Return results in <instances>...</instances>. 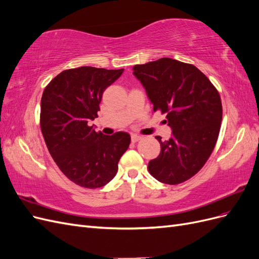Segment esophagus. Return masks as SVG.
<instances>
[{"label": "esophagus", "mask_w": 259, "mask_h": 259, "mask_svg": "<svg viewBox=\"0 0 259 259\" xmlns=\"http://www.w3.org/2000/svg\"><path fill=\"white\" fill-rule=\"evenodd\" d=\"M143 137L142 136H138V135H132V142L133 143H136V142H138V140H140V139H142Z\"/></svg>", "instance_id": "1"}]
</instances>
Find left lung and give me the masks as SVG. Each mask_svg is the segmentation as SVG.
I'll return each instance as SVG.
<instances>
[{
	"label": "left lung",
	"mask_w": 259,
	"mask_h": 259,
	"mask_svg": "<svg viewBox=\"0 0 259 259\" xmlns=\"http://www.w3.org/2000/svg\"><path fill=\"white\" fill-rule=\"evenodd\" d=\"M133 69L153 111L166 114L165 123L173 130L165 142L155 136L161 153L149 162V173L164 184H182L204 166L214 150L223 119L221 95L191 64L161 58Z\"/></svg>",
	"instance_id": "obj_1"
}]
</instances>
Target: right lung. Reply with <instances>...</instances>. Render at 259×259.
I'll list each match as a JSON object with an SVG mask.
<instances>
[{
    "label": "right lung",
    "instance_id": "right-lung-1",
    "mask_svg": "<svg viewBox=\"0 0 259 259\" xmlns=\"http://www.w3.org/2000/svg\"><path fill=\"white\" fill-rule=\"evenodd\" d=\"M124 69L80 67L60 72L46 86L41 99L40 125L49 151L71 182L96 189L115 176L131 136L96 132L89 122L98 117L103 93Z\"/></svg>",
    "mask_w": 259,
    "mask_h": 259
}]
</instances>
